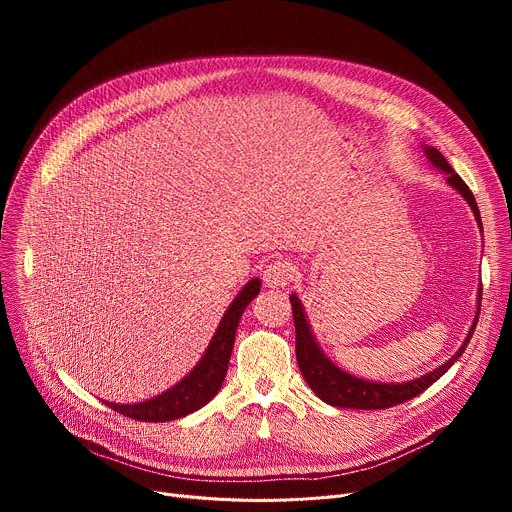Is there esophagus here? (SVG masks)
<instances>
[{"label":"esophagus","mask_w":512,"mask_h":512,"mask_svg":"<svg viewBox=\"0 0 512 512\" xmlns=\"http://www.w3.org/2000/svg\"><path fill=\"white\" fill-rule=\"evenodd\" d=\"M292 278H294L292 263L286 259H278L263 270V282L267 288H284L290 284Z\"/></svg>","instance_id":"34e87169"}]
</instances>
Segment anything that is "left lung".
I'll return each instance as SVG.
<instances>
[{
	"label": "left lung",
	"instance_id": "obj_1",
	"mask_svg": "<svg viewBox=\"0 0 512 512\" xmlns=\"http://www.w3.org/2000/svg\"><path fill=\"white\" fill-rule=\"evenodd\" d=\"M421 147H423V153H425L429 164L438 168L440 172H444L446 182L469 203L475 220L479 224V230H481V215H479L475 197L469 191V186L463 182V178L459 174L450 168L446 157L436 147H427V145H421ZM290 305H292V317H294V330H297V363H299V369L303 373L305 382L309 384V388L332 407L373 411V409L396 407V405H400V402H407V400L419 396L436 380H440L442 375L454 365V361H459V357L465 353V348H467V344L475 332V326H477L479 309H481V286H479V294H477V313L473 317V324L469 328L467 338L459 346V351H456L438 369L421 375V378H415L409 382H396V384L394 382H390V384L388 382H369V380L357 378V375L340 369L336 363H332L326 357L324 351H321V346L317 344V338L313 336L303 303L294 292L290 294Z\"/></svg>",
	"mask_w": 512,
	"mask_h": 512
}]
</instances>
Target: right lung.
Here are the masks:
<instances>
[{"label":"right lung","instance_id":"obj_1","mask_svg":"<svg viewBox=\"0 0 512 512\" xmlns=\"http://www.w3.org/2000/svg\"><path fill=\"white\" fill-rule=\"evenodd\" d=\"M259 290H261L259 278H253L242 286V290L236 294L234 301L226 309L218 330H215L209 346L205 348L201 361L188 371L176 386L149 400L134 402V405H120V402L103 400L105 405L130 419L151 421V423L174 421L205 407L207 402L220 392L224 384L230 355L234 348L238 321L242 313H245V309L249 307V303L257 297Z\"/></svg>","mask_w":512,"mask_h":512}]
</instances>
